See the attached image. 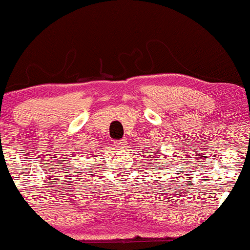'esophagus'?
Returning <instances> with one entry per match:
<instances>
[{"label":"esophagus","mask_w":250,"mask_h":250,"mask_svg":"<svg viewBox=\"0 0 250 250\" xmlns=\"http://www.w3.org/2000/svg\"><path fill=\"white\" fill-rule=\"evenodd\" d=\"M114 146L115 148L117 149H124L126 148V146H127V141H126V140H119V141L114 142Z\"/></svg>","instance_id":"34e87169"}]
</instances>
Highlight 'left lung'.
<instances>
[{"label": "left lung", "mask_w": 250, "mask_h": 250, "mask_svg": "<svg viewBox=\"0 0 250 250\" xmlns=\"http://www.w3.org/2000/svg\"><path fill=\"white\" fill-rule=\"evenodd\" d=\"M158 158H159V157H158Z\"/></svg>", "instance_id": "left-lung-1"}]
</instances>
